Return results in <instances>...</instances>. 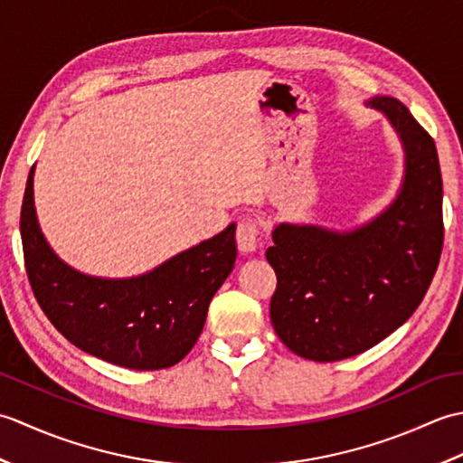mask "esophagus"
Segmentation results:
<instances>
[{
    "label": "esophagus",
    "instance_id": "34e87169",
    "mask_svg": "<svg viewBox=\"0 0 463 463\" xmlns=\"http://www.w3.org/2000/svg\"><path fill=\"white\" fill-rule=\"evenodd\" d=\"M260 242V226L254 216H242L237 226V244L242 252H254Z\"/></svg>",
    "mask_w": 463,
    "mask_h": 463
}]
</instances>
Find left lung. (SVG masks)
I'll list each match as a JSON object with an SVG mask.
<instances>
[{
	"instance_id": "8db88e82",
	"label": "left lung",
	"mask_w": 463,
	"mask_h": 463,
	"mask_svg": "<svg viewBox=\"0 0 463 463\" xmlns=\"http://www.w3.org/2000/svg\"><path fill=\"white\" fill-rule=\"evenodd\" d=\"M368 105L388 117L404 143L398 199L350 232L280 224L267 250L277 272L274 332L314 362L352 358L400 328L426 297L444 247L434 139L394 97H373Z\"/></svg>"
}]
</instances>
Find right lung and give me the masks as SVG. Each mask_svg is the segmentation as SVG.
I'll return each mask as SVG.
<instances>
[{
    "label": "right lung",
    "instance_id": "add662e5",
    "mask_svg": "<svg viewBox=\"0 0 463 463\" xmlns=\"http://www.w3.org/2000/svg\"><path fill=\"white\" fill-rule=\"evenodd\" d=\"M19 229L27 279L45 317L77 348L131 370L169 368L191 352L214 292L237 260V224H229L143 277H85L59 260L39 231L33 169Z\"/></svg>",
    "mask_w": 463,
    "mask_h": 463
}]
</instances>
